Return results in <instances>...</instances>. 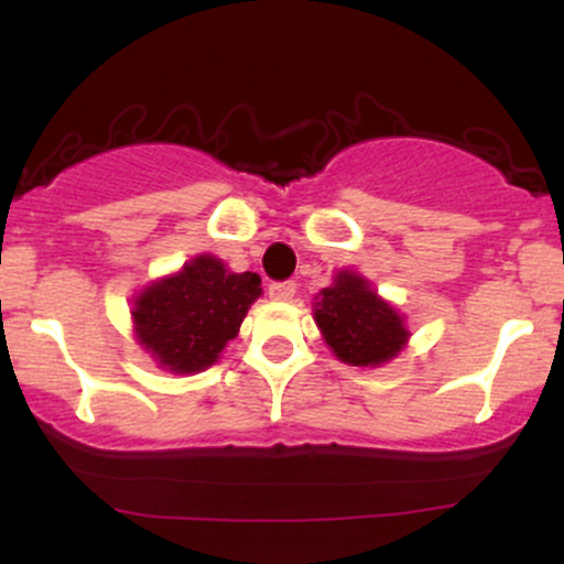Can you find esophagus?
<instances>
[{"mask_svg":"<svg viewBox=\"0 0 564 564\" xmlns=\"http://www.w3.org/2000/svg\"><path fill=\"white\" fill-rule=\"evenodd\" d=\"M294 292H297V283H294V281L270 283V289H267L270 300H275V302H289L294 297Z\"/></svg>","mask_w":564,"mask_h":564,"instance_id":"obj_1","label":"esophagus"}]
</instances>
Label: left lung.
<instances>
[{
    "mask_svg": "<svg viewBox=\"0 0 564 564\" xmlns=\"http://www.w3.org/2000/svg\"><path fill=\"white\" fill-rule=\"evenodd\" d=\"M316 300L313 318L332 354L346 365H383L402 351L411 335L400 313L351 270L337 272L335 283L322 289Z\"/></svg>",
    "mask_w": 564,
    "mask_h": 564,
    "instance_id": "left-lung-1",
    "label": "left lung"
}]
</instances>
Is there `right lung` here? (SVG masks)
<instances>
[{
	"mask_svg": "<svg viewBox=\"0 0 564 564\" xmlns=\"http://www.w3.org/2000/svg\"><path fill=\"white\" fill-rule=\"evenodd\" d=\"M259 294L257 272H229L221 259L199 253L175 275L142 289L132 307L134 335L164 370L199 372L237 337Z\"/></svg>",
	"mask_w": 564,
	"mask_h": 564,
	"instance_id": "right-lung-1",
	"label": "right lung"
}]
</instances>
